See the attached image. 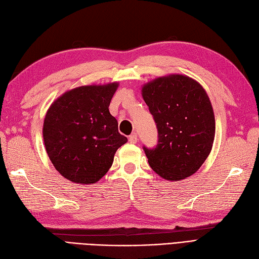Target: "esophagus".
Returning <instances> with one entry per match:
<instances>
[{"label":"esophagus","instance_id":"esophagus-1","mask_svg":"<svg viewBox=\"0 0 259 259\" xmlns=\"http://www.w3.org/2000/svg\"><path fill=\"white\" fill-rule=\"evenodd\" d=\"M128 141H130V143H132V144H136L137 141H139V139H137V134L136 133L131 134L128 137Z\"/></svg>","mask_w":259,"mask_h":259}]
</instances>
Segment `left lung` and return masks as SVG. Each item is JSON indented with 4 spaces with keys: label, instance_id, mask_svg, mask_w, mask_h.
<instances>
[{
    "label": "left lung",
    "instance_id": "1",
    "mask_svg": "<svg viewBox=\"0 0 259 259\" xmlns=\"http://www.w3.org/2000/svg\"><path fill=\"white\" fill-rule=\"evenodd\" d=\"M142 96L158 132L156 147L144 146L149 166L167 181L193 175L208 157L215 137L214 111L206 91L191 77L170 74L145 84Z\"/></svg>",
    "mask_w": 259,
    "mask_h": 259
}]
</instances>
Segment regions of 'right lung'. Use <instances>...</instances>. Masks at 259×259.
<instances>
[{
    "label": "right lung",
    "mask_w": 259,
    "mask_h": 259,
    "mask_svg": "<svg viewBox=\"0 0 259 259\" xmlns=\"http://www.w3.org/2000/svg\"><path fill=\"white\" fill-rule=\"evenodd\" d=\"M118 88L114 82L65 92L47 112L43 139L55 169L76 184H94L111 168L127 139L118 133L108 106Z\"/></svg>",
    "instance_id": "obj_1"
}]
</instances>
